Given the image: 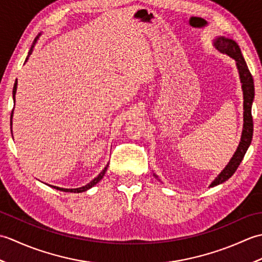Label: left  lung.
Masks as SVG:
<instances>
[{"label": "left lung", "mask_w": 262, "mask_h": 262, "mask_svg": "<svg viewBox=\"0 0 262 262\" xmlns=\"http://www.w3.org/2000/svg\"><path fill=\"white\" fill-rule=\"evenodd\" d=\"M214 46L219 49L221 53L229 55L233 59H235L236 66L238 70V74H240V79L242 83V90H243V132L241 136V142L238 144L236 152L233 155V158L226 165V168L221 172V173L217 176L216 179L211 182L210 187H215L220 183H223L227 179L233 176V173L236 171L238 165L242 162V160L246 155L248 147L250 146L252 141V135H253V119H252V114H251V107H252V101L254 98V84H253V77L250 73L248 69V65L244 60L241 49L238 47L237 43L232 40V39L225 38V37H219L215 39ZM157 177V176H155Z\"/></svg>", "instance_id": "obj_1"}]
</instances>
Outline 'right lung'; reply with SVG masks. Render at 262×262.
<instances>
[{
    "label": "right lung",
    "mask_w": 262,
    "mask_h": 262,
    "mask_svg": "<svg viewBox=\"0 0 262 262\" xmlns=\"http://www.w3.org/2000/svg\"><path fill=\"white\" fill-rule=\"evenodd\" d=\"M36 41H37V38L35 39V41H33V43H32V46H31V48H30L29 53H28V56H27V58H26V62H27L28 57H29L30 55H31V53H32V51H33V46H35ZM16 84H18V82H16V80H15L14 86H13V100H14L15 92H16ZM14 101H15V100H14ZM12 115H13V110H12V113H11V126H12ZM11 128H12V127H11ZM11 132H12V130H11ZM107 166H108V165H107ZM107 166H105V168L102 170L101 173H100L97 178H94V179H93L90 183H88V185L83 186V187H81V188H76V189H64V188H58V187H54V188H55V189H57V190H60V191H66V192H82V191H85V190H88V189H90L91 187H93L94 185H97V183H98L100 180L102 179L103 176H104V173H105V171H107Z\"/></svg>",
    "instance_id": "add662e5"
}]
</instances>
